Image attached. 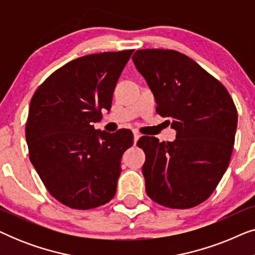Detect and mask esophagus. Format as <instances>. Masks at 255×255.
<instances>
[{
	"mask_svg": "<svg viewBox=\"0 0 255 255\" xmlns=\"http://www.w3.org/2000/svg\"><path fill=\"white\" fill-rule=\"evenodd\" d=\"M140 133H139V132H137V131H134L133 132V142H134V145L137 144V141H138V139L140 138Z\"/></svg>",
	"mask_w": 255,
	"mask_h": 255,
	"instance_id": "1",
	"label": "esophagus"
}]
</instances>
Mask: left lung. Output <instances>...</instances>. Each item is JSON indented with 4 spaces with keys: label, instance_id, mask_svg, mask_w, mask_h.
I'll return each mask as SVG.
<instances>
[{
    "label": "left lung",
    "instance_id": "obj_1",
    "mask_svg": "<svg viewBox=\"0 0 255 255\" xmlns=\"http://www.w3.org/2000/svg\"><path fill=\"white\" fill-rule=\"evenodd\" d=\"M176 131L174 141L141 137L146 193L160 205L189 209L208 200L228 168L238 115L228 89L187 55L146 48L132 57Z\"/></svg>",
    "mask_w": 255,
    "mask_h": 255
}]
</instances>
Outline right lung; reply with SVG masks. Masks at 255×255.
Here are the masks:
<instances>
[{"instance_id":"right-lung-1","label":"right lung","mask_w":255,"mask_h":255,"mask_svg":"<svg viewBox=\"0 0 255 255\" xmlns=\"http://www.w3.org/2000/svg\"><path fill=\"white\" fill-rule=\"evenodd\" d=\"M133 50L103 52L69 61L33 94L25 127L30 160L52 196L66 207L89 210L116 194L121 159L133 134L97 131L109 110L121 73Z\"/></svg>"}]
</instances>
